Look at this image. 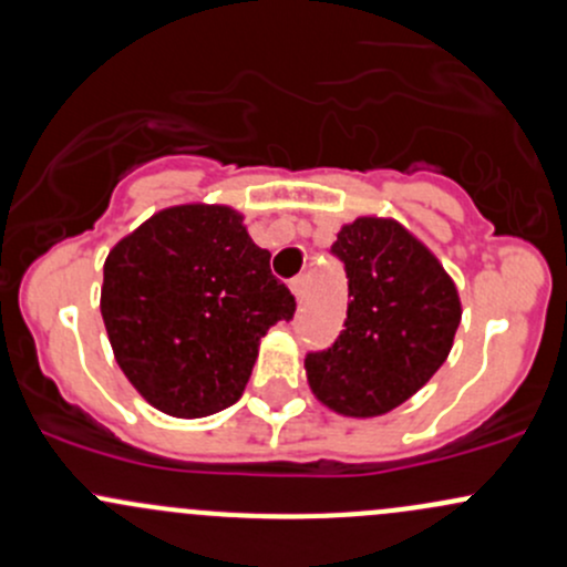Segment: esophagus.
Instances as JSON below:
<instances>
[{
    "label": "esophagus",
    "instance_id": "obj_1",
    "mask_svg": "<svg viewBox=\"0 0 567 567\" xmlns=\"http://www.w3.org/2000/svg\"><path fill=\"white\" fill-rule=\"evenodd\" d=\"M290 290H293V296H296V301H303V293H307V277H293L290 279Z\"/></svg>",
    "mask_w": 567,
    "mask_h": 567
}]
</instances>
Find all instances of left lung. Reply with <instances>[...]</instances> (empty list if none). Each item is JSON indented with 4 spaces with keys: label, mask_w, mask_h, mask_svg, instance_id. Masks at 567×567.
I'll use <instances>...</instances> for the list:
<instances>
[{
    "label": "left lung",
    "mask_w": 567,
    "mask_h": 567,
    "mask_svg": "<svg viewBox=\"0 0 567 567\" xmlns=\"http://www.w3.org/2000/svg\"><path fill=\"white\" fill-rule=\"evenodd\" d=\"M331 252L348 274V318L329 350L307 353L309 389L333 413L374 419L443 367L462 303L443 264L396 219L359 217Z\"/></svg>",
    "instance_id": "left-lung-1"
}]
</instances>
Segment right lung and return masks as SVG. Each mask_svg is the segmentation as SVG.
Here are the masks:
<instances>
[{
    "label": "right lung",
    "mask_w": 567,
    "mask_h": 567,
    "mask_svg": "<svg viewBox=\"0 0 567 567\" xmlns=\"http://www.w3.org/2000/svg\"><path fill=\"white\" fill-rule=\"evenodd\" d=\"M230 206H171L124 236L103 266L113 355L148 404L204 419L238 402L260 337L296 299Z\"/></svg>",
    "instance_id": "right-lung-1"
}]
</instances>
